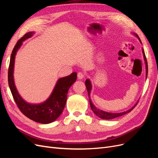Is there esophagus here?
Segmentation results:
<instances>
[{"instance_id": "obj_1", "label": "esophagus", "mask_w": 158, "mask_h": 158, "mask_svg": "<svg viewBox=\"0 0 158 158\" xmlns=\"http://www.w3.org/2000/svg\"><path fill=\"white\" fill-rule=\"evenodd\" d=\"M77 76H78V78L80 80H82L84 78V74L82 73H78Z\"/></svg>"}]
</instances>
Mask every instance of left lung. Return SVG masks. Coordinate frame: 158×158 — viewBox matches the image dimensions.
<instances>
[{
  "mask_svg": "<svg viewBox=\"0 0 158 158\" xmlns=\"http://www.w3.org/2000/svg\"><path fill=\"white\" fill-rule=\"evenodd\" d=\"M132 34L135 35V37H136L138 40H139L140 42L142 44V42L140 40L139 37L138 36L137 34H136V33H132ZM142 54H143V56H144V62H145V64H146V78H147V76H148V64H147V60H146V55H145V53H144V49H143V48L142 49ZM85 86H86V88H87V90H88V96H89V104H90V107H91V109H92V111H94V113L96 114V115L98 117H99V118H101L102 119H106V120H109V119H112V118H117V117H121L122 115H123V114H125L129 112H131L132 110L134 109V107H135L136 106L137 103L132 108H131L130 109L127 110V111H124V112H121V113H110V112H107V111H103V110L102 109H99V108H97L96 107H95L94 103H92V100H91V98H90V94H91V90H92V82H91V81L89 79H87L86 80H85Z\"/></svg>",
  "mask_w": 158,
  "mask_h": 158,
  "instance_id": "8db88e82",
  "label": "left lung"
}]
</instances>
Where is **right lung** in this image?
I'll return each instance as SVG.
<instances>
[{
  "instance_id": "obj_1",
  "label": "right lung",
  "mask_w": 158,
  "mask_h": 158,
  "mask_svg": "<svg viewBox=\"0 0 158 158\" xmlns=\"http://www.w3.org/2000/svg\"><path fill=\"white\" fill-rule=\"evenodd\" d=\"M34 33V31L27 33L17 42L13 49L8 69V85L14 101L24 115L37 123L48 124L55 121L63 113L69 89L77 79V73H73L70 75L57 80L50 96L44 102L39 104L26 102L19 94L14 83V63L17 51L20 48L23 41L31 37Z\"/></svg>"
}]
</instances>
